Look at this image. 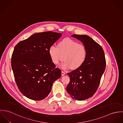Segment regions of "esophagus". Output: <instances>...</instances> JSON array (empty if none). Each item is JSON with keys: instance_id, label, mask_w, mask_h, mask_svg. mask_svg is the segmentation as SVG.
Listing matches in <instances>:
<instances>
[{"instance_id": "1", "label": "esophagus", "mask_w": 123, "mask_h": 123, "mask_svg": "<svg viewBox=\"0 0 123 123\" xmlns=\"http://www.w3.org/2000/svg\"><path fill=\"white\" fill-rule=\"evenodd\" d=\"M65 74V73L63 71H62V76H63V75H64Z\"/></svg>"}]
</instances>
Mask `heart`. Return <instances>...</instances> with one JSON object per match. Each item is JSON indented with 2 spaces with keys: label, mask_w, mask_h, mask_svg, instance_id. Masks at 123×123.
Returning <instances> with one entry per match:
<instances>
[{
  "label": "heart",
  "mask_w": 123,
  "mask_h": 123,
  "mask_svg": "<svg viewBox=\"0 0 123 123\" xmlns=\"http://www.w3.org/2000/svg\"><path fill=\"white\" fill-rule=\"evenodd\" d=\"M52 61L58 64L63 59V69H77L84 63L87 55V51L84 45L66 38L60 42L58 47L52 45L49 50Z\"/></svg>",
  "instance_id": "1"
}]
</instances>
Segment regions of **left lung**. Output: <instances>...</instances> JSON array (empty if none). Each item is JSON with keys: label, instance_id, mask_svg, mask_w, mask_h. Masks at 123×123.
Segmentation results:
<instances>
[{"label": "left lung", "instance_id": "left-lung-1", "mask_svg": "<svg viewBox=\"0 0 123 123\" xmlns=\"http://www.w3.org/2000/svg\"><path fill=\"white\" fill-rule=\"evenodd\" d=\"M80 40L87 51L82 66L67 74L70 78L66 90L73 99L82 100L91 97L99 86L105 70L106 61L102 47L88 35H73Z\"/></svg>", "mask_w": 123, "mask_h": 123}]
</instances>
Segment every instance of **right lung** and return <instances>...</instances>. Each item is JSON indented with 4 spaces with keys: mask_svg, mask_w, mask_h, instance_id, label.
I'll list each match as a JSON object with an SVG mask.
<instances>
[{
    "mask_svg": "<svg viewBox=\"0 0 123 123\" xmlns=\"http://www.w3.org/2000/svg\"><path fill=\"white\" fill-rule=\"evenodd\" d=\"M62 36L61 33H36L19 42L11 57V67L20 91L32 100H41L50 93L53 83L61 77L55 68L49 48Z\"/></svg>",
    "mask_w": 123,
    "mask_h": 123,
    "instance_id": "add662e5",
    "label": "right lung"
}]
</instances>
